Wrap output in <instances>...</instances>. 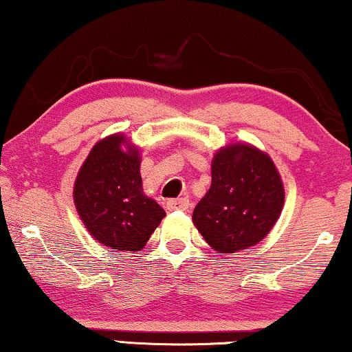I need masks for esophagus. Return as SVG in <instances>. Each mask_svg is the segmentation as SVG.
<instances>
[{"label":"esophagus","instance_id":"obj_1","mask_svg":"<svg viewBox=\"0 0 352 352\" xmlns=\"http://www.w3.org/2000/svg\"><path fill=\"white\" fill-rule=\"evenodd\" d=\"M166 208L175 212V210H187L189 208V199L179 197V199H171L166 202Z\"/></svg>","mask_w":352,"mask_h":352}]
</instances>
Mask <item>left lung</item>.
Wrapping results in <instances>:
<instances>
[{
	"label": "left lung",
	"instance_id": "left-lung-1",
	"mask_svg": "<svg viewBox=\"0 0 352 352\" xmlns=\"http://www.w3.org/2000/svg\"><path fill=\"white\" fill-rule=\"evenodd\" d=\"M285 204V189L272 158L252 145L221 148L212 162V186L195 205L192 220L220 254L262 241Z\"/></svg>",
	"mask_w": 352,
	"mask_h": 352
}]
</instances>
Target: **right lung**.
I'll return each instance as SVG.
<instances>
[{
  "label": "right lung",
  "mask_w": 352,
  "mask_h": 352,
  "mask_svg": "<svg viewBox=\"0 0 352 352\" xmlns=\"http://www.w3.org/2000/svg\"><path fill=\"white\" fill-rule=\"evenodd\" d=\"M122 145L126 137L120 134L95 145L77 175L74 204L98 243L134 252L147 244L166 213L144 195L139 152Z\"/></svg>",
  "instance_id": "obj_1"
}]
</instances>
